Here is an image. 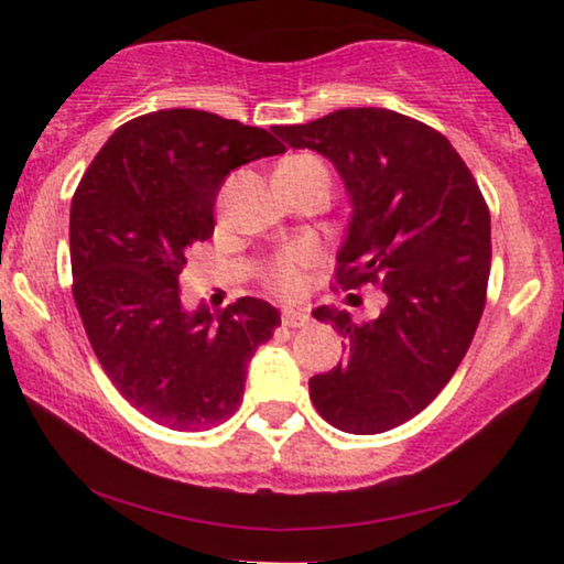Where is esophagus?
<instances>
[{"instance_id":"34e87169","label":"esophagus","mask_w":564,"mask_h":564,"mask_svg":"<svg viewBox=\"0 0 564 564\" xmlns=\"http://www.w3.org/2000/svg\"><path fill=\"white\" fill-rule=\"evenodd\" d=\"M307 321H311V315H307L303 307H284L282 311V323L288 328H303L307 326Z\"/></svg>"}]
</instances>
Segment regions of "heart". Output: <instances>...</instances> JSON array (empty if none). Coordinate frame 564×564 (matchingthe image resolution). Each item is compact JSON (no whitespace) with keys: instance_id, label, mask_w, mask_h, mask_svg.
<instances>
[{"instance_id":"obj_1","label":"heart","mask_w":564,"mask_h":564,"mask_svg":"<svg viewBox=\"0 0 564 564\" xmlns=\"http://www.w3.org/2000/svg\"><path fill=\"white\" fill-rule=\"evenodd\" d=\"M280 166H295V169H315V172L326 174V166L321 164V159L311 156V153H300V156H290L284 159ZM305 267H307V257L303 251H288L282 253L280 259L269 267L267 280L274 290L284 292V295H295L303 288L305 280Z\"/></svg>"}]
</instances>
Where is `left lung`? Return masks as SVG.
Masks as SVG:
<instances>
[{
  "instance_id": "left-lung-1",
  "label": "left lung",
  "mask_w": 564,
  "mask_h": 564,
  "mask_svg": "<svg viewBox=\"0 0 564 564\" xmlns=\"http://www.w3.org/2000/svg\"><path fill=\"white\" fill-rule=\"evenodd\" d=\"M274 133L341 176L351 215L338 284L372 282L388 297L367 323L315 307L346 338V359L311 377V400L346 434H382L419 415L473 344L490 276L488 205L454 145L400 112L349 107Z\"/></svg>"
}]
</instances>
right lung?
<instances>
[{"label":"right lung","mask_w":564,"mask_h":564,"mask_svg":"<svg viewBox=\"0 0 564 564\" xmlns=\"http://www.w3.org/2000/svg\"><path fill=\"white\" fill-rule=\"evenodd\" d=\"M284 153L261 128L203 110H159L120 126L72 199L74 300L105 375L145 419L172 431L228 421L249 365L280 326L267 300L223 313L182 303L189 246L215 230L220 184Z\"/></svg>","instance_id":"add662e5"}]
</instances>
